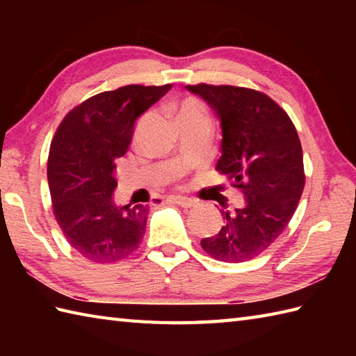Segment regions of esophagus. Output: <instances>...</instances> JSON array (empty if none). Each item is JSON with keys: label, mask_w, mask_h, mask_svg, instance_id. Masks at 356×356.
<instances>
[{"label": "esophagus", "mask_w": 356, "mask_h": 356, "mask_svg": "<svg viewBox=\"0 0 356 356\" xmlns=\"http://www.w3.org/2000/svg\"><path fill=\"white\" fill-rule=\"evenodd\" d=\"M171 202L177 203V205H179V207H182V208H193V207H197V200L184 197V195H176V197H171Z\"/></svg>", "instance_id": "obj_1"}]
</instances>
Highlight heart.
Instances as JSON below:
<instances>
[{
	"instance_id": "1",
	"label": "heart",
	"mask_w": 356,
	"mask_h": 356,
	"mask_svg": "<svg viewBox=\"0 0 356 356\" xmlns=\"http://www.w3.org/2000/svg\"><path fill=\"white\" fill-rule=\"evenodd\" d=\"M172 115L177 120L188 118H208L207 108L199 99L195 97H186L172 107Z\"/></svg>"
}]
</instances>
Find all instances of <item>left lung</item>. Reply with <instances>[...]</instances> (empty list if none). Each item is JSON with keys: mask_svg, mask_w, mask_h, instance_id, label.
Listing matches in <instances>:
<instances>
[{"mask_svg": "<svg viewBox=\"0 0 356 356\" xmlns=\"http://www.w3.org/2000/svg\"><path fill=\"white\" fill-rule=\"evenodd\" d=\"M185 88L217 116L222 156L216 168L245 195L243 207L222 211V229L200 245L216 260L248 261L274 243L298 207L305 170L297 130L280 105L255 90L208 84Z\"/></svg>", "mask_w": 356, "mask_h": 356, "instance_id": "8db88e82", "label": "left lung"}]
</instances>
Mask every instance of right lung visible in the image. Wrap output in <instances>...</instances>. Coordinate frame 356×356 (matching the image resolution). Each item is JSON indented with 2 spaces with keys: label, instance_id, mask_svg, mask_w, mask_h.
<instances>
[{
  "label": "right lung",
  "instance_id": "right-lung-1",
  "mask_svg": "<svg viewBox=\"0 0 356 356\" xmlns=\"http://www.w3.org/2000/svg\"><path fill=\"white\" fill-rule=\"evenodd\" d=\"M171 88L125 86L73 108L53 138L47 177L59 228L73 249L96 263L122 260L139 248L148 207L116 205V162L136 120Z\"/></svg>",
  "mask_w": 356,
  "mask_h": 356
}]
</instances>
